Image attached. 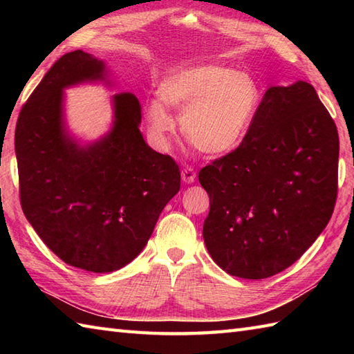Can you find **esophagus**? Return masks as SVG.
<instances>
[{"mask_svg": "<svg viewBox=\"0 0 354 354\" xmlns=\"http://www.w3.org/2000/svg\"><path fill=\"white\" fill-rule=\"evenodd\" d=\"M181 178L185 184H192L194 183V179H196V171H194L192 167H185L181 171Z\"/></svg>", "mask_w": 354, "mask_h": 354, "instance_id": "obj_1", "label": "esophagus"}]
</instances>
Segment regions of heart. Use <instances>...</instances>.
<instances>
[{"instance_id":"heart-1","label":"heart","mask_w":354,"mask_h":354,"mask_svg":"<svg viewBox=\"0 0 354 354\" xmlns=\"http://www.w3.org/2000/svg\"><path fill=\"white\" fill-rule=\"evenodd\" d=\"M158 94L181 114L184 138L213 156L227 155L243 141L261 103L260 85L251 74L221 64L178 70L164 79ZM146 120L161 145L175 131V120L158 102L149 104Z\"/></svg>"}]
</instances>
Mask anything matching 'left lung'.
Instances as JSON below:
<instances>
[{"label": "left lung", "instance_id": "left-lung-1", "mask_svg": "<svg viewBox=\"0 0 354 354\" xmlns=\"http://www.w3.org/2000/svg\"><path fill=\"white\" fill-rule=\"evenodd\" d=\"M339 137L315 88L272 86L239 147L207 164L205 246L225 272L261 280L293 265L326 228L337 196Z\"/></svg>", "mask_w": 354, "mask_h": 354}]
</instances>
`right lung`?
Wrapping results in <instances>:
<instances>
[{"mask_svg":"<svg viewBox=\"0 0 354 354\" xmlns=\"http://www.w3.org/2000/svg\"><path fill=\"white\" fill-rule=\"evenodd\" d=\"M104 79L88 53H66L53 64L22 106L15 152L19 199L42 242L66 265L112 272L141 252L165 204L181 187L171 156L150 149L138 129L141 104L114 95L112 131L88 147L66 137L62 89Z\"/></svg>","mask_w":354,"mask_h":354,"instance_id":"add662e5","label":"right lung"}]
</instances>
